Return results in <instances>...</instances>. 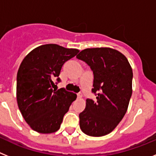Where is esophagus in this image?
<instances>
[{"label": "esophagus", "instance_id": "1", "mask_svg": "<svg viewBox=\"0 0 156 156\" xmlns=\"http://www.w3.org/2000/svg\"><path fill=\"white\" fill-rule=\"evenodd\" d=\"M77 98H82V94L81 93L77 94Z\"/></svg>", "mask_w": 156, "mask_h": 156}]
</instances>
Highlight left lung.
<instances>
[{
  "label": "left lung",
  "mask_w": 156,
  "mask_h": 156,
  "mask_svg": "<svg viewBox=\"0 0 156 156\" xmlns=\"http://www.w3.org/2000/svg\"><path fill=\"white\" fill-rule=\"evenodd\" d=\"M76 58L93 72L92 93L79 115L80 127L85 134L101 137L111 133L126 114L132 95L133 71L122 53L112 48L84 49Z\"/></svg>",
  "instance_id": "left-lung-1"
}]
</instances>
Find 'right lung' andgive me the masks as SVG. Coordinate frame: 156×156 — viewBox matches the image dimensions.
I'll use <instances>...</instances> for the list:
<instances>
[{"mask_svg":"<svg viewBox=\"0 0 156 156\" xmlns=\"http://www.w3.org/2000/svg\"><path fill=\"white\" fill-rule=\"evenodd\" d=\"M79 51L58 44H45L27 55L17 73L16 97L19 108L32 129L50 133L60 128L65 114L76 98L73 93L54 89L63 64ZM57 79L55 84L53 80Z\"/></svg>","mask_w":156,"mask_h":156,"instance_id":"right-lung-1","label":"right lung"}]
</instances>
